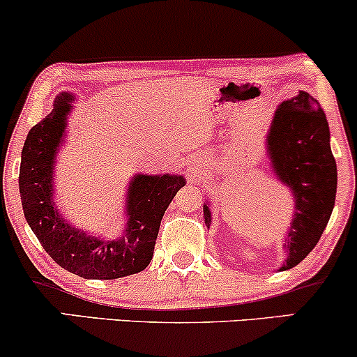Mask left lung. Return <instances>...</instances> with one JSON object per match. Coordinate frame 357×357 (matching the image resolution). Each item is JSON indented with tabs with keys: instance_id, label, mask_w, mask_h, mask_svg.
Segmentation results:
<instances>
[{
	"instance_id": "left-lung-1",
	"label": "left lung",
	"mask_w": 357,
	"mask_h": 357,
	"mask_svg": "<svg viewBox=\"0 0 357 357\" xmlns=\"http://www.w3.org/2000/svg\"><path fill=\"white\" fill-rule=\"evenodd\" d=\"M265 141L270 169L294 198V215L284 243L287 258L278 268L284 272L301 264L321 240L334 208L337 166L326 114L304 90L278 105ZM203 218L210 228L208 202L203 204Z\"/></svg>"
}]
</instances>
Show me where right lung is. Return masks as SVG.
I'll return each mask as SVG.
<instances>
[{
  "mask_svg": "<svg viewBox=\"0 0 357 357\" xmlns=\"http://www.w3.org/2000/svg\"><path fill=\"white\" fill-rule=\"evenodd\" d=\"M75 96L60 92L53 109L28 132L20 166L24 218L45 252L61 268L92 280H114L142 272L153 260L161 220L186 179L181 174H134L126 192V227L116 240L73 227L55 203L56 154L65 142Z\"/></svg>",
  "mask_w": 357,
  "mask_h": 357,
  "instance_id": "add662e5",
  "label": "right lung"
}]
</instances>
